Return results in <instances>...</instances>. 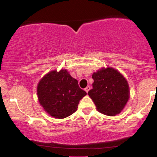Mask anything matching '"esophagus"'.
I'll use <instances>...</instances> for the list:
<instances>
[{
  "mask_svg": "<svg viewBox=\"0 0 157 157\" xmlns=\"http://www.w3.org/2000/svg\"><path fill=\"white\" fill-rule=\"evenodd\" d=\"M90 89H91V87H90V86H87V87H86V89H85V91H86V92L88 93V92H89V91Z\"/></svg>",
  "mask_w": 157,
  "mask_h": 157,
  "instance_id": "1",
  "label": "esophagus"
}]
</instances>
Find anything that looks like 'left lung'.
I'll return each mask as SVG.
<instances>
[{"label": "left lung", "instance_id": "left-lung-1", "mask_svg": "<svg viewBox=\"0 0 157 157\" xmlns=\"http://www.w3.org/2000/svg\"><path fill=\"white\" fill-rule=\"evenodd\" d=\"M93 89L88 94L94 102L97 111L108 116L121 112L129 99L127 80L117 70L102 68L92 75Z\"/></svg>", "mask_w": 157, "mask_h": 157}]
</instances>
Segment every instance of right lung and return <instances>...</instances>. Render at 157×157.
<instances>
[{
  "label": "right lung",
  "mask_w": 157,
  "mask_h": 157,
  "mask_svg": "<svg viewBox=\"0 0 157 157\" xmlns=\"http://www.w3.org/2000/svg\"><path fill=\"white\" fill-rule=\"evenodd\" d=\"M40 104L52 117L66 118L77 111L86 92L67 70L52 71L40 80L37 88Z\"/></svg>",
  "instance_id": "add662e5"
}]
</instances>
